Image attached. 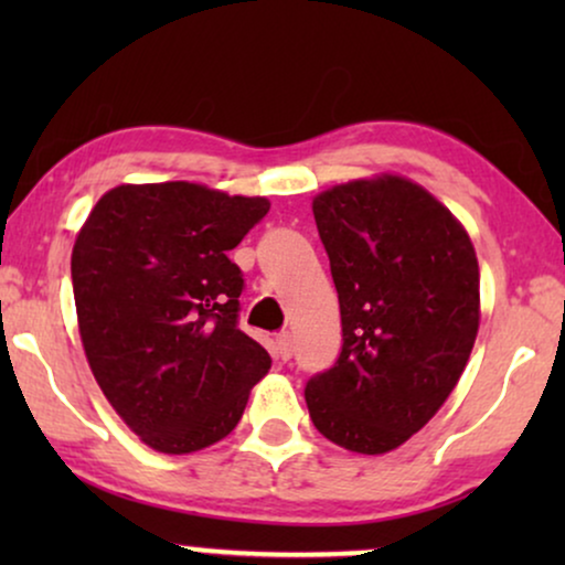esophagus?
Returning <instances> with one entry per match:
<instances>
[{
  "instance_id": "esophagus-1",
  "label": "esophagus",
  "mask_w": 565,
  "mask_h": 565,
  "mask_svg": "<svg viewBox=\"0 0 565 565\" xmlns=\"http://www.w3.org/2000/svg\"><path fill=\"white\" fill-rule=\"evenodd\" d=\"M275 350H277V358L282 362H288L292 358V339L288 331H280V334L275 337Z\"/></svg>"
}]
</instances>
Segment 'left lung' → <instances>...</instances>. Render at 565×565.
Instances as JSON below:
<instances>
[{
  "label": "left lung",
  "mask_w": 565,
  "mask_h": 565,
  "mask_svg": "<svg viewBox=\"0 0 565 565\" xmlns=\"http://www.w3.org/2000/svg\"><path fill=\"white\" fill-rule=\"evenodd\" d=\"M342 313L334 367L306 383L313 427L344 450H396L439 412L473 350L478 259L458 218L406 177L313 198Z\"/></svg>",
  "instance_id": "left-lung-1"
}]
</instances>
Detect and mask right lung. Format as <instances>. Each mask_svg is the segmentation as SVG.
<instances>
[{
	"label": "right lung",
	"instance_id": "add662e5",
	"mask_svg": "<svg viewBox=\"0 0 565 565\" xmlns=\"http://www.w3.org/2000/svg\"><path fill=\"white\" fill-rule=\"evenodd\" d=\"M267 211V198L195 182L120 184L76 236L84 354L120 419L153 450L218 443L273 365L238 329L244 277L228 259Z\"/></svg>",
	"mask_w": 565,
	"mask_h": 565
}]
</instances>
